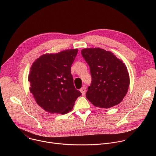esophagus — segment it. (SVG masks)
<instances>
[{
  "label": "esophagus",
  "mask_w": 156,
  "mask_h": 156,
  "mask_svg": "<svg viewBox=\"0 0 156 156\" xmlns=\"http://www.w3.org/2000/svg\"><path fill=\"white\" fill-rule=\"evenodd\" d=\"M80 91H81L82 95H83V96H84L85 93H86V87H81V88L80 89Z\"/></svg>",
  "instance_id": "obj_1"
}]
</instances>
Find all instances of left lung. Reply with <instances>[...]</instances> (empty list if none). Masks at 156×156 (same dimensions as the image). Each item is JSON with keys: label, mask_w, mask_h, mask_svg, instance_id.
<instances>
[{"label": "left lung", "mask_w": 156, "mask_h": 156, "mask_svg": "<svg viewBox=\"0 0 156 156\" xmlns=\"http://www.w3.org/2000/svg\"><path fill=\"white\" fill-rule=\"evenodd\" d=\"M81 54L90 66L92 77L86 98L100 108H108L120 103L129 85L125 64L112 52L101 48L83 49Z\"/></svg>", "instance_id": "8db88e82"}]
</instances>
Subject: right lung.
Wrapping results in <instances>:
<instances>
[{"instance_id": "add662e5", "label": "right lung", "mask_w": 156, "mask_h": 156, "mask_svg": "<svg viewBox=\"0 0 156 156\" xmlns=\"http://www.w3.org/2000/svg\"><path fill=\"white\" fill-rule=\"evenodd\" d=\"M78 49L46 54L33 63L28 76L30 91L36 103L51 114H65L81 96L76 90L71 66Z\"/></svg>"}]
</instances>
